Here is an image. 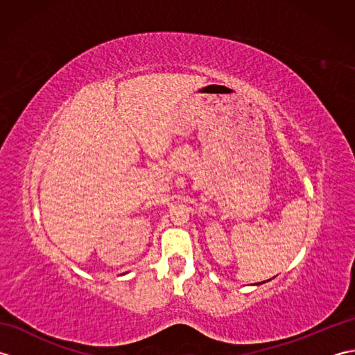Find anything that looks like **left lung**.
Here are the masks:
<instances>
[{"label": "left lung", "mask_w": 355, "mask_h": 355, "mask_svg": "<svg viewBox=\"0 0 355 355\" xmlns=\"http://www.w3.org/2000/svg\"><path fill=\"white\" fill-rule=\"evenodd\" d=\"M268 281H270V279H268ZM261 284H263V282H258V284H256V285H261Z\"/></svg>", "instance_id": "obj_1"}]
</instances>
